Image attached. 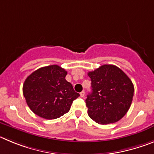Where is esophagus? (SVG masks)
<instances>
[{
  "label": "esophagus",
  "instance_id": "esophagus-1",
  "mask_svg": "<svg viewBox=\"0 0 154 154\" xmlns=\"http://www.w3.org/2000/svg\"><path fill=\"white\" fill-rule=\"evenodd\" d=\"M80 96H81L82 98H83L84 96H85V92H84V91H82V92H80Z\"/></svg>",
  "mask_w": 154,
  "mask_h": 154
}]
</instances>
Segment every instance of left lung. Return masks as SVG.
I'll use <instances>...</instances> for the list:
<instances>
[{
	"instance_id": "obj_1",
	"label": "left lung",
	"mask_w": 154,
	"mask_h": 154,
	"mask_svg": "<svg viewBox=\"0 0 154 154\" xmlns=\"http://www.w3.org/2000/svg\"><path fill=\"white\" fill-rule=\"evenodd\" d=\"M92 92L85 99L89 117L99 124L119 121L131 106L134 87L130 78L113 65L89 72Z\"/></svg>"
}]
</instances>
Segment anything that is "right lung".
<instances>
[{
  "instance_id": "obj_1",
  "label": "right lung",
  "mask_w": 154,
  "mask_h": 154,
  "mask_svg": "<svg viewBox=\"0 0 154 154\" xmlns=\"http://www.w3.org/2000/svg\"><path fill=\"white\" fill-rule=\"evenodd\" d=\"M67 72L59 65L42 67L31 73L23 85V95L31 110L44 119L59 118L79 96L66 81Z\"/></svg>"
}]
</instances>
